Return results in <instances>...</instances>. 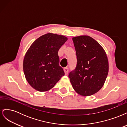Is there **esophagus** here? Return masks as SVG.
<instances>
[{"label": "esophagus", "mask_w": 127, "mask_h": 127, "mask_svg": "<svg viewBox=\"0 0 127 127\" xmlns=\"http://www.w3.org/2000/svg\"><path fill=\"white\" fill-rule=\"evenodd\" d=\"M64 73H65V75H67L68 73V71H69L68 68L67 67L64 68Z\"/></svg>", "instance_id": "34e87169"}]
</instances>
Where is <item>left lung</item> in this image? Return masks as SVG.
Here are the masks:
<instances>
[{
	"label": "left lung",
	"instance_id": "8db88e82",
	"mask_svg": "<svg viewBox=\"0 0 127 127\" xmlns=\"http://www.w3.org/2000/svg\"><path fill=\"white\" fill-rule=\"evenodd\" d=\"M77 56V65L69 78L74 90L87 96L97 93L104 84L109 72V62L104 50L87 35L72 38Z\"/></svg>",
	"mask_w": 127,
	"mask_h": 127
}]
</instances>
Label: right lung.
Here are the masks:
<instances>
[{
	"mask_svg": "<svg viewBox=\"0 0 127 127\" xmlns=\"http://www.w3.org/2000/svg\"><path fill=\"white\" fill-rule=\"evenodd\" d=\"M67 40L64 35L49 33L30 46L24 58L23 70L26 80L34 89L48 91L64 76L58 52Z\"/></svg>",
	"mask_w": 127,
	"mask_h": 127,
	"instance_id": "right-lung-1",
	"label": "right lung"
}]
</instances>
